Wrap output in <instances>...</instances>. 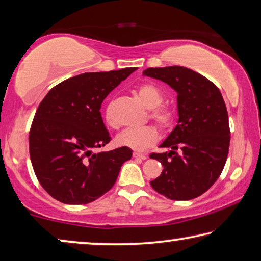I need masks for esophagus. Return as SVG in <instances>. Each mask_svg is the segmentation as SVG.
<instances>
[{"mask_svg":"<svg viewBox=\"0 0 261 261\" xmlns=\"http://www.w3.org/2000/svg\"><path fill=\"white\" fill-rule=\"evenodd\" d=\"M134 158L136 159H142V160H145L147 158L146 154H142V153H138V152H134Z\"/></svg>","mask_w":261,"mask_h":261,"instance_id":"obj_1","label":"esophagus"}]
</instances>
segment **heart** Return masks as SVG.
Instances as JSON below:
<instances>
[{"instance_id":"heart-1","label":"heart","mask_w":261,"mask_h":261,"mask_svg":"<svg viewBox=\"0 0 261 261\" xmlns=\"http://www.w3.org/2000/svg\"><path fill=\"white\" fill-rule=\"evenodd\" d=\"M137 95L144 106L150 109L148 117L154 122L161 132H168L174 125L175 114L171 107L163 105L164 94L153 84H143L137 88ZM105 122L110 127H118L113 114V108L108 106L103 114ZM158 140V131L154 126L146 125L137 129H126L116 137V144L122 147H129L135 151H145L154 145Z\"/></svg>"}]
</instances>
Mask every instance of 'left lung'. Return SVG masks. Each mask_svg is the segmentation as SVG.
<instances>
[{
  "label": "left lung",
  "mask_w": 261,
  "mask_h": 261,
  "mask_svg": "<svg viewBox=\"0 0 261 261\" xmlns=\"http://www.w3.org/2000/svg\"><path fill=\"white\" fill-rule=\"evenodd\" d=\"M143 75L158 79L177 93L179 121L160 147L151 153L163 164L152 188L169 200H192L216 182L229 153V116L220 89L201 74L182 66L147 68Z\"/></svg>",
  "instance_id": "1"
}]
</instances>
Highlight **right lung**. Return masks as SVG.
Segmentation results:
<instances>
[{
    "label": "right lung",
    "mask_w": 261,
    "mask_h": 261,
    "mask_svg": "<svg viewBox=\"0 0 261 261\" xmlns=\"http://www.w3.org/2000/svg\"><path fill=\"white\" fill-rule=\"evenodd\" d=\"M136 69L69 77L40 102L29 134V150L37 179L53 198L66 204H86L113 188L132 151L118 147L93 152L111 139L100 109L109 93Z\"/></svg>",
    "instance_id": "add662e5"
}]
</instances>
